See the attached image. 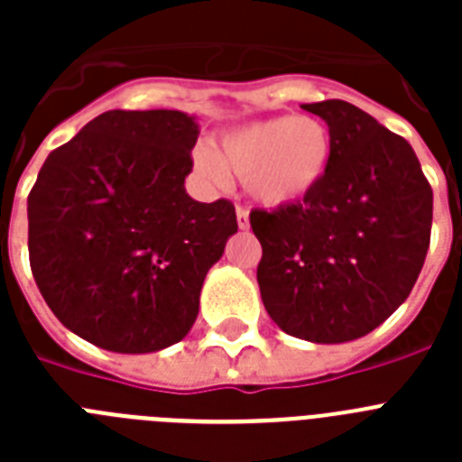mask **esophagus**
<instances>
[{
	"instance_id": "34e87169",
	"label": "esophagus",
	"mask_w": 462,
	"mask_h": 462,
	"mask_svg": "<svg viewBox=\"0 0 462 462\" xmlns=\"http://www.w3.org/2000/svg\"><path fill=\"white\" fill-rule=\"evenodd\" d=\"M236 219H238V228H250V210L245 206L236 208Z\"/></svg>"
}]
</instances>
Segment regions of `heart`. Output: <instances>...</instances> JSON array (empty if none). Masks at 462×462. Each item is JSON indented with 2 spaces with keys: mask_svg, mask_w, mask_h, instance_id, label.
Here are the masks:
<instances>
[{
  "mask_svg": "<svg viewBox=\"0 0 462 462\" xmlns=\"http://www.w3.org/2000/svg\"><path fill=\"white\" fill-rule=\"evenodd\" d=\"M330 134L317 117L282 116L252 122L219 141L215 152L196 154V169L219 182L238 175L245 191L268 208L308 199L330 164Z\"/></svg>",
  "mask_w": 462,
  "mask_h": 462,
  "instance_id": "b5f03b06",
  "label": "heart"
}]
</instances>
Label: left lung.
<instances>
[{
	"label": "left lung",
	"instance_id": "left-lung-1",
	"mask_svg": "<svg viewBox=\"0 0 462 462\" xmlns=\"http://www.w3.org/2000/svg\"><path fill=\"white\" fill-rule=\"evenodd\" d=\"M328 125L330 164L317 189L252 210L261 298L300 340L368 336L405 303L430 245L432 189L410 143L340 99L300 106Z\"/></svg>",
	"mask_w": 462,
	"mask_h": 462
}]
</instances>
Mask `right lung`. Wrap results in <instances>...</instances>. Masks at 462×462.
Returning a JSON list of instances; mask_svg holds the SVG:
<instances>
[{
    "mask_svg": "<svg viewBox=\"0 0 462 462\" xmlns=\"http://www.w3.org/2000/svg\"><path fill=\"white\" fill-rule=\"evenodd\" d=\"M194 117L108 110L48 154L27 196L30 266L69 330L117 354L180 342L206 273L238 231L226 199L185 191Z\"/></svg>",
    "mask_w": 462,
    "mask_h": 462,
    "instance_id": "right-lung-1",
    "label": "right lung"
}]
</instances>
